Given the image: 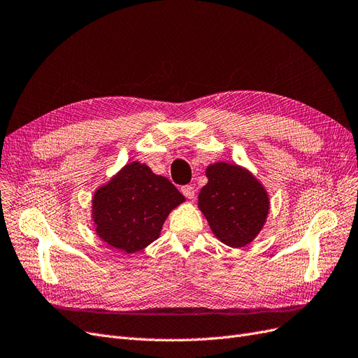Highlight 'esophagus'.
Instances as JSON below:
<instances>
[{"label": "esophagus", "instance_id": "34e87169", "mask_svg": "<svg viewBox=\"0 0 358 358\" xmlns=\"http://www.w3.org/2000/svg\"><path fill=\"white\" fill-rule=\"evenodd\" d=\"M181 193L186 196L187 199H193V197H194V187L190 186V184H187V186L181 187Z\"/></svg>", "mask_w": 358, "mask_h": 358}]
</instances>
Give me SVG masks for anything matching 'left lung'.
Segmentation results:
<instances>
[{
	"instance_id": "left-lung-1",
	"label": "left lung",
	"mask_w": 358,
	"mask_h": 358,
	"mask_svg": "<svg viewBox=\"0 0 358 358\" xmlns=\"http://www.w3.org/2000/svg\"><path fill=\"white\" fill-rule=\"evenodd\" d=\"M206 177L199 208L210 230L231 248L246 246L267 220L270 202L266 189L248 169L224 162L209 165Z\"/></svg>"
}]
</instances>
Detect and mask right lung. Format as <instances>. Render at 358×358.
Segmentation results:
<instances>
[{
    "label": "right lung",
    "instance_id": "add662e5",
    "mask_svg": "<svg viewBox=\"0 0 358 358\" xmlns=\"http://www.w3.org/2000/svg\"><path fill=\"white\" fill-rule=\"evenodd\" d=\"M184 196L168 178L140 162L125 165L92 197V220L100 239L134 254L159 237L164 221Z\"/></svg>",
    "mask_w": 358,
    "mask_h": 358
}]
</instances>
